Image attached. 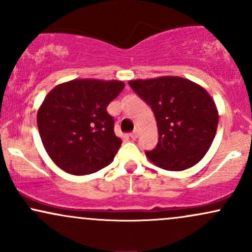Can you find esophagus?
I'll use <instances>...</instances> for the list:
<instances>
[{"label": "esophagus", "mask_w": 252, "mask_h": 252, "mask_svg": "<svg viewBox=\"0 0 252 252\" xmlns=\"http://www.w3.org/2000/svg\"><path fill=\"white\" fill-rule=\"evenodd\" d=\"M138 137V130L137 129H135L134 131L131 132V134H130V138H131V140H136V138Z\"/></svg>", "instance_id": "34e87169"}]
</instances>
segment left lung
Returning a JSON list of instances; mask_svg holds the SVG:
<instances>
[{
  "label": "left lung",
  "instance_id": "left-lung-1",
  "mask_svg": "<svg viewBox=\"0 0 252 252\" xmlns=\"http://www.w3.org/2000/svg\"><path fill=\"white\" fill-rule=\"evenodd\" d=\"M130 88L154 112L158 142L146 155L166 170L190 168L210 149L218 126V110L204 88L181 77L130 80Z\"/></svg>",
  "mask_w": 252,
  "mask_h": 252
}]
</instances>
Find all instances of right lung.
<instances>
[{
  "mask_svg": "<svg viewBox=\"0 0 252 252\" xmlns=\"http://www.w3.org/2000/svg\"><path fill=\"white\" fill-rule=\"evenodd\" d=\"M123 89L118 80L74 79L51 90L36 122L43 147L59 168L86 175L114 161L122 140L106 108Z\"/></svg>",
  "mask_w": 252,
  "mask_h": 252,
  "instance_id": "1",
  "label": "right lung"
}]
</instances>
